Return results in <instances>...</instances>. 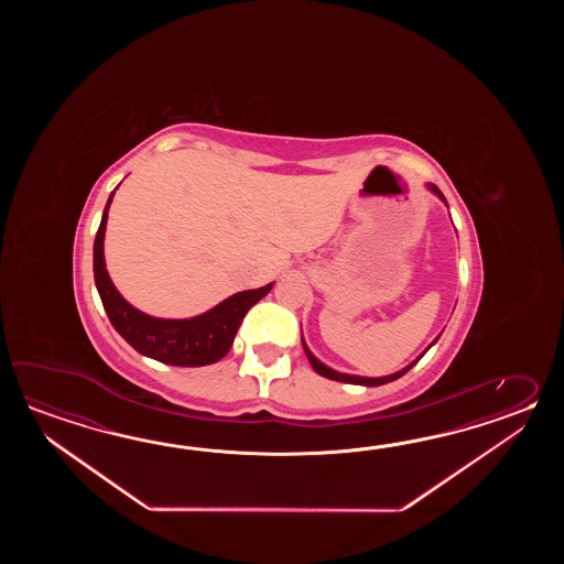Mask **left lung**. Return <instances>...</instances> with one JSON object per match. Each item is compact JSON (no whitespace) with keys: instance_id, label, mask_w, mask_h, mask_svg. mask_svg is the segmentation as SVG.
Masks as SVG:
<instances>
[{"instance_id":"obj_1","label":"left lung","mask_w":564,"mask_h":564,"mask_svg":"<svg viewBox=\"0 0 564 564\" xmlns=\"http://www.w3.org/2000/svg\"><path fill=\"white\" fill-rule=\"evenodd\" d=\"M427 189L430 192L435 193L442 202H444L445 205H447V202H445L444 193L440 192L435 185H427ZM440 338V336H437ZM437 338L433 340L432 345L430 347L425 348L423 352H421L420 357L417 359L413 360V362H409L408 367H403L401 371L393 372V375H387V377H360V375H348V372H340L335 371V369H330L328 365H324L323 360L316 359L314 355H312L311 348H308V345L304 343V336H302V348H304V352H306V357H308V362L312 365V369L314 371L318 372V375H323V377H326V379H333V381H338V383H350V384H362V387H379V384L384 383H391V381H395V379H399V377H403L405 372L411 369V367H415V362L430 350V348L437 343Z\"/></svg>"}]
</instances>
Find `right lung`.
<instances>
[{
	"label": "right lung",
	"mask_w": 564,
	"mask_h": 564,
	"mask_svg": "<svg viewBox=\"0 0 564 564\" xmlns=\"http://www.w3.org/2000/svg\"><path fill=\"white\" fill-rule=\"evenodd\" d=\"M108 197L95 238V282L108 321L137 352L149 359L175 367H204L228 355L243 316L258 300L264 299L274 282L253 290H243L219 302L212 311L193 318H156L134 308L120 296L108 276L105 264V231H107Z\"/></svg>",
	"instance_id": "obj_1"
}]
</instances>
